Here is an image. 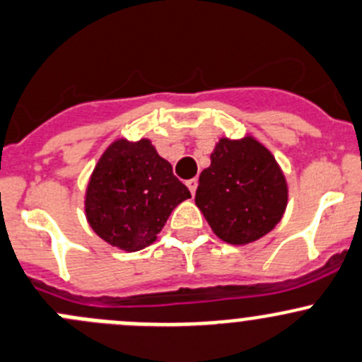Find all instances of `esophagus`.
Segmentation results:
<instances>
[{
	"label": "esophagus",
	"mask_w": 362,
	"mask_h": 362,
	"mask_svg": "<svg viewBox=\"0 0 362 362\" xmlns=\"http://www.w3.org/2000/svg\"><path fill=\"white\" fill-rule=\"evenodd\" d=\"M197 185H199V180H195V177H193V180L186 181V186H188V188H189V192H192V195H195Z\"/></svg>",
	"instance_id": "esophagus-1"
}]
</instances>
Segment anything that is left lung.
Returning <instances> with one entry per match:
<instances>
[{"mask_svg":"<svg viewBox=\"0 0 362 362\" xmlns=\"http://www.w3.org/2000/svg\"><path fill=\"white\" fill-rule=\"evenodd\" d=\"M195 204L214 234L248 245L273 230L287 207V182L274 156L255 141L221 139L202 170Z\"/></svg>","mask_w":362,"mask_h":362,"instance_id":"left-lung-1","label":"left lung"}]
</instances>
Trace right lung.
<instances>
[{"instance_id":"right-lung-1","label":"right lung","mask_w":362,"mask_h":362,"mask_svg":"<svg viewBox=\"0 0 362 362\" xmlns=\"http://www.w3.org/2000/svg\"><path fill=\"white\" fill-rule=\"evenodd\" d=\"M189 197L148 139H121L107 148L93 170L86 216L103 241L137 252L155 241L174 207Z\"/></svg>"}]
</instances>
